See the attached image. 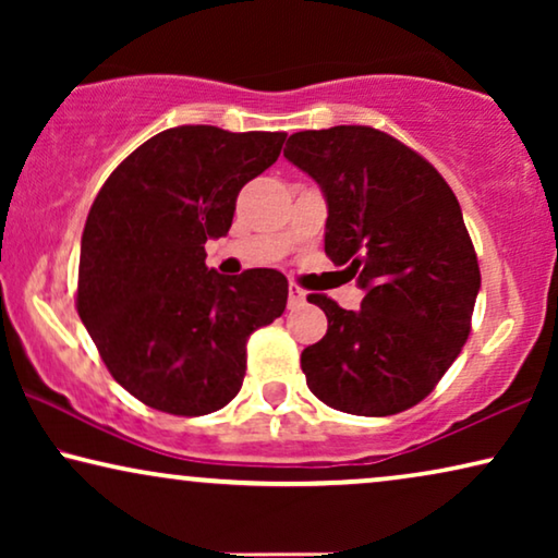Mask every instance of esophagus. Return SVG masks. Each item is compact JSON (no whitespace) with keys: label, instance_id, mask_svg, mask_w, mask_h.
I'll return each instance as SVG.
<instances>
[{"label":"esophagus","instance_id":"34e87169","mask_svg":"<svg viewBox=\"0 0 558 558\" xmlns=\"http://www.w3.org/2000/svg\"><path fill=\"white\" fill-rule=\"evenodd\" d=\"M304 300H307V292H304L302 287L289 284V307H296V304H302Z\"/></svg>","mask_w":558,"mask_h":558}]
</instances>
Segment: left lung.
I'll list each match as a JSON object with an SVG mask.
<instances>
[{
    "label": "left lung",
    "instance_id": "8db88e82",
    "mask_svg": "<svg viewBox=\"0 0 558 558\" xmlns=\"http://www.w3.org/2000/svg\"><path fill=\"white\" fill-rule=\"evenodd\" d=\"M284 157L323 187L325 254L363 289L361 310L310 294L327 332L302 350L310 391L357 416L426 399L460 355L480 266L460 203L422 155L371 126L310 129Z\"/></svg>",
    "mask_w": 558,
    "mask_h": 558
}]
</instances>
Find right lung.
<instances>
[{"mask_svg": "<svg viewBox=\"0 0 558 558\" xmlns=\"http://www.w3.org/2000/svg\"><path fill=\"white\" fill-rule=\"evenodd\" d=\"M284 140L165 129L98 190L75 307L113 380L147 407L174 416L223 409L241 391L251 332L284 312V274L223 277L205 266V241L228 233L241 187L277 162Z\"/></svg>", "mask_w": 558, "mask_h": 558, "instance_id": "obj_1", "label": "right lung"}]
</instances>
